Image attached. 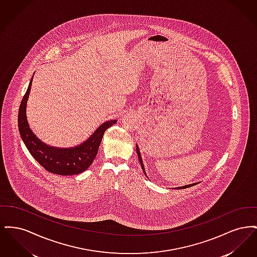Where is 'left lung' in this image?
<instances>
[{"label": "left lung", "mask_w": 257, "mask_h": 257, "mask_svg": "<svg viewBox=\"0 0 257 257\" xmlns=\"http://www.w3.org/2000/svg\"><path fill=\"white\" fill-rule=\"evenodd\" d=\"M136 150H137L138 158H139V161H140V164H141V166H142V169H143V171H144L145 175H146V176H147V172H146V171H145V165H144V163H143V158H142V155H141V151H140V148H139V146H138L137 144H136ZM196 183H198V182H196ZM196 183L189 184V185H185V186H181V187H177L176 189H186V188H189V187H192V186L196 185Z\"/></svg>", "instance_id": "left-lung-1"}]
</instances>
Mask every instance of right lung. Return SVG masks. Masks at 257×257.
Masks as SVG:
<instances>
[{
    "instance_id": "right-lung-1",
    "label": "right lung",
    "mask_w": 257,
    "mask_h": 257,
    "mask_svg": "<svg viewBox=\"0 0 257 257\" xmlns=\"http://www.w3.org/2000/svg\"><path fill=\"white\" fill-rule=\"evenodd\" d=\"M34 75L22 99L18 112V128L21 139L32 156L46 170L60 175L79 174L87 170L97 155L99 146L105 131L117 122L107 120L82 144L71 147H54L42 142L31 129L27 118V102L31 92Z\"/></svg>"
}]
</instances>
